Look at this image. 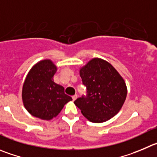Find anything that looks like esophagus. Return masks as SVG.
Returning <instances> with one entry per match:
<instances>
[{
  "instance_id": "obj_1",
  "label": "esophagus",
  "mask_w": 157,
  "mask_h": 157,
  "mask_svg": "<svg viewBox=\"0 0 157 157\" xmlns=\"http://www.w3.org/2000/svg\"><path fill=\"white\" fill-rule=\"evenodd\" d=\"M76 98H77V95H73V96H72V99H73V101H75V100Z\"/></svg>"
}]
</instances>
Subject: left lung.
Listing matches in <instances>:
<instances>
[{
  "label": "left lung",
  "instance_id": "1",
  "mask_svg": "<svg viewBox=\"0 0 157 157\" xmlns=\"http://www.w3.org/2000/svg\"><path fill=\"white\" fill-rule=\"evenodd\" d=\"M86 94L74 102L83 116L92 122H103L116 116L127 95L124 80L113 65L93 59L80 69Z\"/></svg>",
  "mask_w": 157,
  "mask_h": 157
}]
</instances>
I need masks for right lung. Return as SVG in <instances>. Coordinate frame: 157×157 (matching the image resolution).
I'll use <instances>...</instances> for the list:
<instances>
[{"label":"right lung","instance_id":"right-lung-1","mask_svg":"<svg viewBox=\"0 0 157 157\" xmlns=\"http://www.w3.org/2000/svg\"><path fill=\"white\" fill-rule=\"evenodd\" d=\"M57 68L50 60L37 63L28 72L22 89L24 105L32 116L50 120L71 101L63 86L54 82Z\"/></svg>","mask_w":157,"mask_h":157}]
</instances>
